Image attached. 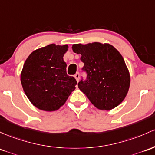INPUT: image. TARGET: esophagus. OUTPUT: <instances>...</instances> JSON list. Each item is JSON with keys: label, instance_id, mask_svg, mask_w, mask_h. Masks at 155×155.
<instances>
[{"label": "esophagus", "instance_id": "obj_1", "mask_svg": "<svg viewBox=\"0 0 155 155\" xmlns=\"http://www.w3.org/2000/svg\"><path fill=\"white\" fill-rule=\"evenodd\" d=\"M74 77H75V79H76V81H79V77H80V75H79V72L76 73V74H75Z\"/></svg>", "mask_w": 155, "mask_h": 155}]
</instances>
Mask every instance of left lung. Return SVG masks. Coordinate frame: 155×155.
Instances as JSON below:
<instances>
[{"instance_id": "obj_1", "label": "left lung", "mask_w": 155, "mask_h": 155, "mask_svg": "<svg viewBox=\"0 0 155 155\" xmlns=\"http://www.w3.org/2000/svg\"><path fill=\"white\" fill-rule=\"evenodd\" d=\"M74 52L81 54L82 71L87 78L78 87L96 107L110 110L124 99L130 85V76L121 54L107 43L74 44ZM82 78V77H81Z\"/></svg>"}]
</instances>
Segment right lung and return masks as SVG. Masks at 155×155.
Segmentation results:
<instances>
[{
    "label": "right lung",
    "mask_w": 155,
    "mask_h": 155,
    "mask_svg": "<svg viewBox=\"0 0 155 155\" xmlns=\"http://www.w3.org/2000/svg\"><path fill=\"white\" fill-rule=\"evenodd\" d=\"M68 45L51 44L34 51L23 64L20 81L29 101L40 110L55 111L65 103L77 81L67 75Z\"/></svg>",
    "instance_id": "obj_1"
}]
</instances>
